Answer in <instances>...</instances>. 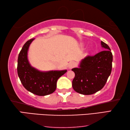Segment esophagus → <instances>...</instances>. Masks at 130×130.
Returning a JSON list of instances; mask_svg holds the SVG:
<instances>
[{"mask_svg": "<svg viewBox=\"0 0 130 130\" xmlns=\"http://www.w3.org/2000/svg\"><path fill=\"white\" fill-rule=\"evenodd\" d=\"M74 66H75V63H74V62H71L69 63V66H68V67H69V69H72V68H73V67H74Z\"/></svg>", "mask_w": 130, "mask_h": 130, "instance_id": "obj_1", "label": "esophagus"}]
</instances>
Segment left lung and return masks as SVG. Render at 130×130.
<instances>
[{
	"mask_svg": "<svg viewBox=\"0 0 130 130\" xmlns=\"http://www.w3.org/2000/svg\"><path fill=\"white\" fill-rule=\"evenodd\" d=\"M103 51L94 56H87L80 67L72 70L75 73L72 87L76 92L85 95L95 93L102 89L111 73L112 54L108 45L101 41Z\"/></svg>",
	"mask_w": 130,
	"mask_h": 130,
	"instance_id": "1",
	"label": "left lung"
}]
</instances>
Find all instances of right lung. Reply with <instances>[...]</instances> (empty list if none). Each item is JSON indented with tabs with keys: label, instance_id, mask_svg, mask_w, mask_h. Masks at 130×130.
Returning a JSON list of instances; mask_svg holds the SVG:
<instances>
[{
	"label": "right lung",
	"instance_id": "right-lung-1",
	"mask_svg": "<svg viewBox=\"0 0 130 130\" xmlns=\"http://www.w3.org/2000/svg\"><path fill=\"white\" fill-rule=\"evenodd\" d=\"M34 39H31L26 42L19 53L18 74L23 87L28 91L38 96L47 95L55 91L57 80L67 70L42 72L31 67L27 60V50Z\"/></svg>",
	"mask_w": 130,
	"mask_h": 130
}]
</instances>
